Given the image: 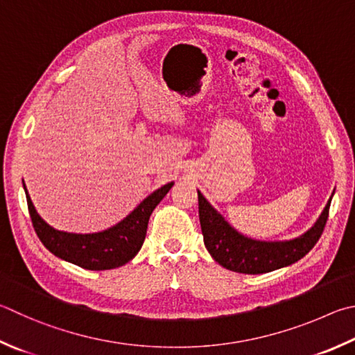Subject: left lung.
I'll return each instance as SVG.
<instances>
[{
    "mask_svg": "<svg viewBox=\"0 0 355 355\" xmlns=\"http://www.w3.org/2000/svg\"><path fill=\"white\" fill-rule=\"evenodd\" d=\"M198 192V217L203 242L209 254L222 267L236 273L259 275L292 266L311 251L323 234L329 217L331 200L313 227L292 241L266 242L245 237L231 227Z\"/></svg>",
    "mask_w": 355,
    "mask_h": 355,
    "instance_id": "1",
    "label": "left lung"
}]
</instances>
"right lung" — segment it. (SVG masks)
<instances>
[{"instance_id": "1", "label": "right lung", "mask_w": 355, "mask_h": 355, "mask_svg": "<svg viewBox=\"0 0 355 355\" xmlns=\"http://www.w3.org/2000/svg\"><path fill=\"white\" fill-rule=\"evenodd\" d=\"M172 186L173 183L161 186L153 194L144 198L124 220L93 234H74L54 230L38 216L28 191H26V200L38 239L51 253L87 270H112L124 266L138 254L146 239L150 214Z\"/></svg>"}]
</instances>
